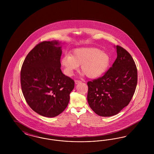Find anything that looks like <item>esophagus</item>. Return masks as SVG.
Listing matches in <instances>:
<instances>
[{
  "label": "esophagus",
  "instance_id": "obj_1",
  "mask_svg": "<svg viewBox=\"0 0 154 154\" xmlns=\"http://www.w3.org/2000/svg\"><path fill=\"white\" fill-rule=\"evenodd\" d=\"M81 81L75 80V84H78L81 83Z\"/></svg>",
  "mask_w": 154,
  "mask_h": 154
}]
</instances>
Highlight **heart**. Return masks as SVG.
I'll use <instances>...</instances> for the list:
<instances>
[{
    "label": "heart",
    "mask_w": 154,
    "mask_h": 154,
    "mask_svg": "<svg viewBox=\"0 0 154 154\" xmlns=\"http://www.w3.org/2000/svg\"><path fill=\"white\" fill-rule=\"evenodd\" d=\"M61 65L66 75H72L81 65V72L91 79H97L105 73L110 66L111 58L100 48L87 47L74 49L70 55L61 59Z\"/></svg>",
    "instance_id": "1"
}]
</instances>
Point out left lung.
I'll return each mask as SVG.
<instances>
[{"mask_svg": "<svg viewBox=\"0 0 154 154\" xmlns=\"http://www.w3.org/2000/svg\"><path fill=\"white\" fill-rule=\"evenodd\" d=\"M117 57L102 77L88 81L87 100L96 114L111 117L131 102L137 82V70L131 54L117 45Z\"/></svg>", "mask_w": 154, "mask_h": 154, "instance_id": "8db88e82", "label": "left lung"}]
</instances>
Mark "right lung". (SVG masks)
Wrapping results in <instances>:
<instances>
[{
  "instance_id": "1",
  "label": "right lung",
  "mask_w": 154,
  "mask_h": 154,
  "mask_svg": "<svg viewBox=\"0 0 154 154\" xmlns=\"http://www.w3.org/2000/svg\"><path fill=\"white\" fill-rule=\"evenodd\" d=\"M61 43L43 42L27 55L21 71L24 97L30 108L46 117L62 113L70 100L74 81L63 74L60 62Z\"/></svg>"
}]
</instances>
